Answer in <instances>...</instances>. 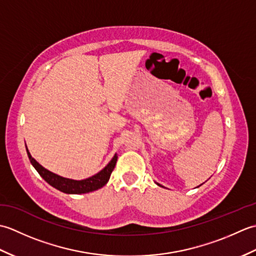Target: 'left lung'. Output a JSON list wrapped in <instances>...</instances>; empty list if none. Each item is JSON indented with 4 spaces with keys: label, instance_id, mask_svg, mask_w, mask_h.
<instances>
[{
    "label": "left lung",
    "instance_id": "left-lung-1",
    "mask_svg": "<svg viewBox=\"0 0 256 256\" xmlns=\"http://www.w3.org/2000/svg\"><path fill=\"white\" fill-rule=\"evenodd\" d=\"M156 184H157V182H156ZM158 184V186H160V187H162V184Z\"/></svg>",
    "mask_w": 256,
    "mask_h": 256
}]
</instances>
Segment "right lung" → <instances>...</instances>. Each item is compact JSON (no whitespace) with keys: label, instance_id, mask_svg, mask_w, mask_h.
I'll return each mask as SVG.
<instances>
[{"label":"right lung","instance_id":"obj_1","mask_svg":"<svg viewBox=\"0 0 256 256\" xmlns=\"http://www.w3.org/2000/svg\"><path fill=\"white\" fill-rule=\"evenodd\" d=\"M26 152H27V155H28V158L32 162V165L34 166V168L38 172V174L45 179V182H47L54 188L60 190V192L64 194H86V192H94V190L102 188L108 182V179H110L111 174L114 170V167H116V160H118V156L116 154L113 156L111 162H108V164L103 168L101 172L96 174V175L86 179H82V180H74V179L64 178L59 175H56V174H54L42 167L40 162H37L34 158H32L28 150H27V146H26Z\"/></svg>","mask_w":256,"mask_h":256}]
</instances>
